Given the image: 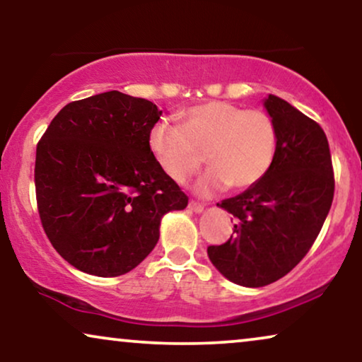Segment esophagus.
Here are the masks:
<instances>
[{
	"label": "esophagus",
	"instance_id": "obj_1",
	"mask_svg": "<svg viewBox=\"0 0 362 362\" xmlns=\"http://www.w3.org/2000/svg\"><path fill=\"white\" fill-rule=\"evenodd\" d=\"M187 207H189L192 212H196V214H201V212H204V206L199 204V202H196V201H191L189 204H187Z\"/></svg>",
	"mask_w": 362,
	"mask_h": 362
}]
</instances>
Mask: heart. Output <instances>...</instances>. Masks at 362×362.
<instances>
[{"label":"heart","instance_id":"heart-1","mask_svg":"<svg viewBox=\"0 0 362 362\" xmlns=\"http://www.w3.org/2000/svg\"><path fill=\"white\" fill-rule=\"evenodd\" d=\"M180 123L161 118L148 132V148L163 173L185 182L206 160L212 166L194 189L197 194L232 186L247 189L270 171L279 132L269 113L229 102H204L181 112Z\"/></svg>","mask_w":362,"mask_h":362}]
</instances>
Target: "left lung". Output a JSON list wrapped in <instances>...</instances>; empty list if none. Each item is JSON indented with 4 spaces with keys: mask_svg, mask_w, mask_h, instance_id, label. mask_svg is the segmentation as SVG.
I'll return each mask as SVG.
<instances>
[{
    "mask_svg": "<svg viewBox=\"0 0 362 362\" xmlns=\"http://www.w3.org/2000/svg\"><path fill=\"white\" fill-rule=\"evenodd\" d=\"M264 107L279 132L274 165L255 186L217 202L235 217L234 234L226 244L207 247L212 265L227 280L249 288L274 284L300 264L334 196L323 128L272 93Z\"/></svg>",
    "mask_w": 362,
    "mask_h": 362,
    "instance_id": "obj_1",
    "label": "left lung"
}]
</instances>
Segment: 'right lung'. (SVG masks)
<instances>
[{
    "instance_id": "right-lung-1",
    "label": "right lung",
    "mask_w": 362,
    "mask_h": 362,
    "mask_svg": "<svg viewBox=\"0 0 362 362\" xmlns=\"http://www.w3.org/2000/svg\"><path fill=\"white\" fill-rule=\"evenodd\" d=\"M161 110L118 90L71 102L36 150L37 209L54 249L77 270L118 276L160 239L163 216L187 196L148 148Z\"/></svg>"
}]
</instances>
